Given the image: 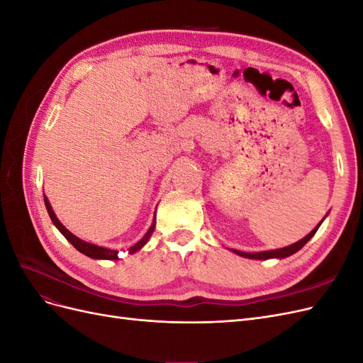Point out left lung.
Returning a JSON list of instances; mask_svg holds the SVG:
<instances>
[{
	"mask_svg": "<svg viewBox=\"0 0 363 363\" xmlns=\"http://www.w3.org/2000/svg\"><path fill=\"white\" fill-rule=\"evenodd\" d=\"M321 225V223L318 224L312 232L304 236L301 240H298V242H295L289 247H284V248H280V250H271V251H262V252H244V251H238V250H233V252H236V255L242 256V257H247V259H283V257H288L291 255H294V252H296L298 250H301L307 242H309V239L316 233L318 227Z\"/></svg>",
	"mask_w": 363,
	"mask_h": 363,
	"instance_id": "left-lung-1",
	"label": "left lung"
}]
</instances>
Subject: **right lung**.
Returning <instances> with one entry per match:
<instances>
[{"label": "right lung", "instance_id": "obj_1", "mask_svg": "<svg viewBox=\"0 0 363 363\" xmlns=\"http://www.w3.org/2000/svg\"><path fill=\"white\" fill-rule=\"evenodd\" d=\"M43 201H45V207H47V211H48V215H50V218H51V221H52V224L56 225L57 228H59V232L67 238L69 242L79 250L80 252H83L84 256H87V257H92V259H106V260H116L118 259V252L119 251H116V250H108V248H103V247H98V245H94V244H89V242H84V240H82V239H79L77 236H74L69 230H67L63 227V224L59 221L57 219V216L54 215V212H52V208H51V204H50V201H48V199L45 195H43ZM155 225H156V221L151 224V227H150V230L147 232V235L142 238L139 242H136L135 245H131L130 248H127V252L128 255H133V252H136L138 250H140L142 247H144L145 244H147V240L150 239V236L152 235V232H155Z\"/></svg>", "mask_w": 363, "mask_h": 363}]
</instances>
